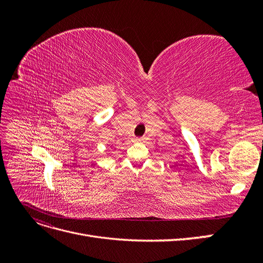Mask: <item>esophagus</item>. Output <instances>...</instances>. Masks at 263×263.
Instances as JSON below:
<instances>
[{"label": "esophagus", "mask_w": 263, "mask_h": 263, "mask_svg": "<svg viewBox=\"0 0 263 263\" xmlns=\"http://www.w3.org/2000/svg\"><path fill=\"white\" fill-rule=\"evenodd\" d=\"M134 141H135V142H142V141H144V139H142L141 137H135V138H134Z\"/></svg>", "instance_id": "1"}]
</instances>
